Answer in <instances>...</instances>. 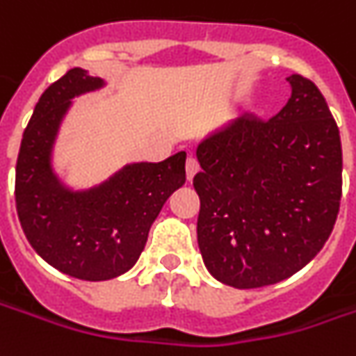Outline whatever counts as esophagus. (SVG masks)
Returning a JSON list of instances; mask_svg holds the SVG:
<instances>
[{
  "label": "esophagus",
  "mask_w": 356,
  "mask_h": 356,
  "mask_svg": "<svg viewBox=\"0 0 356 356\" xmlns=\"http://www.w3.org/2000/svg\"><path fill=\"white\" fill-rule=\"evenodd\" d=\"M185 171H187V179L195 177L198 173V161L195 158H187V163H185Z\"/></svg>",
  "instance_id": "obj_1"
}]
</instances>
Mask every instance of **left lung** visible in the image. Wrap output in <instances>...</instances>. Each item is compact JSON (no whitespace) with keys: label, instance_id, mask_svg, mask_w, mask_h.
Masks as SVG:
<instances>
[{"label":"left lung","instance_id":"obj_1","mask_svg":"<svg viewBox=\"0 0 356 356\" xmlns=\"http://www.w3.org/2000/svg\"><path fill=\"white\" fill-rule=\"evenodd\" d=\"M289 103L269 120L236 118L200 142L193 185L198 248L210 275L259 289L308 265L339 214V128L314 81L290 76Z\"/></svg>","mask_w":356,"mask_h":356}]
</instances>
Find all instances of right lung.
I'll return each mask as SVG.
<instances>
[{
	"label": "right lung",
	"instance_id": "1",
	"mask_svg": "<svg viewBox=\"0 0 356 356\" xmlns=\"http://www.w3.org/2000/svg\"><path fill=\"white\" fill-rule=\"evenodd\" d=\"M103 86L81 67L46 89L26 124L15 169L21 228L54 269L81 280H108L134 267L147 232L185 183V152L159 163H132L107 183L74 193L50 168V152L70 101Z\"/></svg>",
	"mask_w": 356,
	"mask_h": 356
}]
</instances>
